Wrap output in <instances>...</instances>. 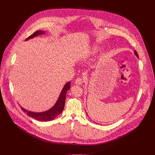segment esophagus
Segmentation results:
<instances>
[{"label": "esophagus", "instance_id": "34e87169", "mask_svg": "<svg viewBox=\"0 0 155 155\" xmlns=\"http://www.w3.org/2000/svg\"><path fill=\"white\" fill-rule=\"evenodd\" d=\"M84 79L83 78L78 77V78H77L75 80V84L80 85V84H81L84 82Z\"/></svg>", "mask_w": 155, "mask_h": 155}]
</instances>
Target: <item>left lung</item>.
Listing matches in <instances>:
<instances>
[{"instance_id": "1", "label": "left lung", "mask_w": 155, "mask_h": 155, "mask_svg": "<svg viewBox=\"0 0 155 155\" xmlns=\"http://www.w3.org/2000/svg\"><path fill=\"white\" fill-rule=\"evenodd\" d=\"M134 53H135V54L136 55V56H137V57H139V56H138V53H137V52L136 50L134 51Z\"/></svg>"}]
</instances>
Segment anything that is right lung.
<instances>
[{"mask_svg":"<svg viewBox=\"0 0 155 155\" xmlns=\"http://www.w3.org/2000/svg\"><path fill=\"white\" fill-rule=\"evenodd\" d=\"M41 34H44V32L41 31H35L34 34H32L31 35L28 37L26 40H29L30 38H32L34 37L37 36L38 35H41ZM71 87V82H68L65 84L64 86L63 89L60 94V96L55 104V105L50 110H48V111L46 112H40V113H35V112H32L30 111H28L27 110L25 109L24 108L21 107V108L23 110V111L27 114L28 115L29 117L36 119L39 121H48L52 120L56 118L63 110L64 108V105H65V97H66V93H67L68 91L70 89Z\"/></svg>","mask_w":155,"mask_h":155,"instance_id":"1","label":"right lung"}]
</instances>
